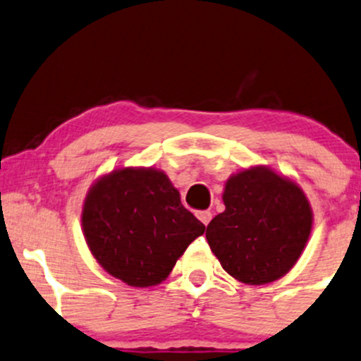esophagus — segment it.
Segmentation results:
<instances>
[{"label": "esophagus", "instance_id": "esophagus-1", "mask_svg": "<svg viewBox=\"0 0 361 361\" xmlns=\"http://www.w3.org/2000/svg\"><path fill=\"white\" fill-rule=\"evenodd\" d=\"M197 218L200 219V221L204 223V225H209L211 223V219H212V214L209 211H200V212H197Z\"/></svg>", "mask_w": 361, "mask_h": 361}]
</instances>
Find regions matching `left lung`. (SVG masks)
<instances>
[{
  "label": "left lung",
  "mask_w": 361,
  "mask_h": 361,
  "mask_svg": "<svg viewBox=\"0 0 361 361\" xmlns=\"http://www.w3.org/2000/svg\"><path fill=\"white\" fill-rule=\"evenodd\" d=\"M225 211L206 238L223 270L245 286L287 275L310 240L313 209L302 188L268 166H250L226 180Z\"/></svg>",
  "instance_id": "left-lung-1"
}]
</instances>
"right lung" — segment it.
Here are the masks:
<instances>
[{
	"label": "right lung",
	"mask_w": 361,
	"mask_h": 361,
	"mask_svg": "<svg viewBox=\"0 0 361 361\" xmlns=\"http://www.w3.org/2000/svg\"><path fill=\"white\" fill-rule=\"evenodd\" d=\"M88 249L109 275L131 287L164 282L206 226L185 209L155 168H114L93 181L81 211Z\"/></svg>",
	"instance_id": "right-lung-1"
}]
</instances>
